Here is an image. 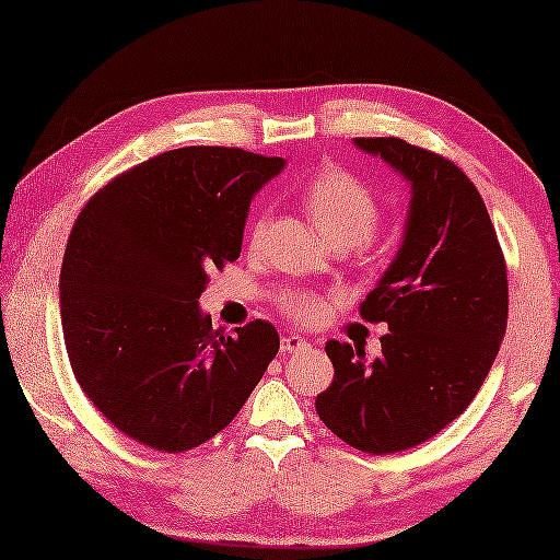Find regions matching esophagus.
<instances>
[{
  "instance_id": "34e87169",
  "label": "esophagus",
  "mask_w": 560,
  "mask_h": 560,
  "mask_svg": "<svg viewBox=\"0 0 560 560\" xmlns=\"http://www.w3.org/2000/svg\"><path fill=\"white\" fill-rule=\"evenodd\" d=\"M310 347H313V345H310L307 340H302L300 335H285V337H282L280 350L288 354V352H302V350H310Z\"/></svg>"
}]
</instances>
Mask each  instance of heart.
<instances>
[{
  "label": "heart",
  "instance_id": "heart-1",
  "mask_svg": "<svg viewBox=\"0 0 560 560\" xmlns=\"http://www.w3.org/2000/svg\"><path fill=\"white\" fill-rule=\"evenodd\" d=\"M302 203L310 220L329 243L337 247L362 245L374 233L380 223V200L364 180L342 168H325L307 183ZM268 233V215L253 220L250 241L253 250H258ZM337 300V292H317L307 288L285 290L278 298V305L290 319L300 325H317L327 315Z\"/></svg>",
  "mask_w": 560,
  "mask_h": 560
}]
</instances>
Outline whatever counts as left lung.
I'll use <instances>...</instances> for the list:
<instances>
[{"label": "left lung", "mask_w": 560, "mask_h": 560, "mask_svg": "<svg viewBox=\"0 0 560 560\" xmlns=\"http://www.w3.org/2000/svg\"><path fill=\"white\" fill-rule=\"evenodd\" d=\"M354 143L411 183V203L397 258L360 305L366 323L389 325L382 354L329 340L335 380L315 407L342 442L394 454L442 432L481 389L506 335V260L454 161L394 136Z\"/></svg>", "instance_id": "obj_1"}]
</instances>
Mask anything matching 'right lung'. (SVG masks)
Returning <instances> with one entry per match:
<instances>
[{
    "instance_id": "obj_1",
    "label": "right lung",
    "mask_w": 560,
    "mask_h": 560,
    "mask_svg": "<svg viewBox=\"0 0 560 560\" xmlns=\"http://www.w3.org/2000/svg\"><path fill=\"white\" fill-rule=\"evenodd\" d=\"M285 166L225 145H186L91 196L61 262L69 364L94 407L133 442L178 454L235 419L280 350L255 319L213 329L198 298L237 260L253 196Z\"/></svg>"
}]
</instances>
